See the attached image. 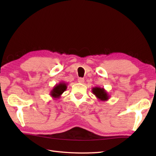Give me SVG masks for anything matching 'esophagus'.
Instances as JSON below:
<instances>
[{
  "instance_id": "1",
  "label": "esophagus",
  "mask_w": 156,
  "mask_h": 156,
  "mask_svg": "<svg viewBox=\"0 0 156 156\" xmlns=\"http://www.w3.org/2000/svg\"><path fill=\"white\" fill-rule=\"evenodd\" d=\"M78 82H79V83H81V84L84 83V79L82 78H79L78 79Z\"/></svg>"
}]
</instances>
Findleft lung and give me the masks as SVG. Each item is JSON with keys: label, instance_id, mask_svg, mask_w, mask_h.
<instances>
[{"label": "left lung", "instance_id": "obj_1", "mask_svg": "<svg viewBox=\"0 0 156 156\" xmlns=\"http://www.w3.org/2000/svg\"><path fill=\"white\" fill-rule=\"evenodd\" d=\"M92 92L98 100L101 101H107L109 99V95L103 88L96 87L92 88Z\"/></svg>", "mask_w": 156, "mask_h": 156}]
</instances>
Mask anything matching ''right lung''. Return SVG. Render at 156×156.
<instances>
[{
  "instance_id": "obj_1",
  "label": "right lung",
  "mask_w": 156,
  "mask_h": 156,
  "mask_svg": "<svg viewBox=\"0 0 156 156\" xmlns=\"http://www.w3.org/2000/svg\"><path fill=\"white\" fill-rule=\"evenodd\" d=\"M67 84L64 82H60L59 84L55 85L50 92V96L56 99L60 98L63 92L67 89Z\"/></svg>"
}]
</instances>
